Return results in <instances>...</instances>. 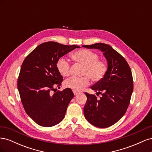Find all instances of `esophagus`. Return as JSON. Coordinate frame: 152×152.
I'll use <instances>...</instances> for the list:
<instances>
[{"label": "esophagus", "mask_w": 152, "mask_h": 152, "mask_svg": "<svg viewBox=\"0 0 152 152\" xmlns=\"http://www.w3.org/2000/svg\"><path fill=\"white\" fill-rule=\"evenodd\" d=\"M73 94H74L75 96H77L78 94H79V92H77V91H73Z\"/></svg>", "instance_id": "obj_1"}]
</instances>
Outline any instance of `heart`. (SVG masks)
<instances>
[{
    "mask_svg": "<svg viewBox=\"0 0 152 152\" xmlns=\"http://www.w3.org/2000/svg\"><path fill=\"white\" fill-rule=\"evenodd\" d=\"M72 59L77 63L84 66L82 77H72L64 82L66 88L74 91H80L84 87L89 86L90 79L93 82H99L107 73L108 66L107 63L99 59V55L87 49H81L72 54ZM58 71L63 77L70 75V65L65 58H59L56 63ZM88 77H87L86 76Z\"/></svg>",
    "mask_w": 152,
    "mask_h": 152,
    "instance_id": "obj_1",
    "label": "heart"
}]
</instances>
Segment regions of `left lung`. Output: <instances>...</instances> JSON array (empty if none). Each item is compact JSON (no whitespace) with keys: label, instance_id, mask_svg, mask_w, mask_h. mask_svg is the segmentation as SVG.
<instances>
[{"label":"left lung","instance_id":"1","mask_svg":"<svg viewBox=\"0 0 152 152\" xmlns=\"http://www.w3.org/2000/svg\"><path fill=\"white\" fill-rule=\"evenodd\" d=\"M82 47L99 49L108 63L103 79L91 87L102 96L98 99L94 94L85 93L87 102L84 108L86 120L92 125L108 127L120 120L129 104L133 91L131 68L124 58L108 44L96 43Z\"/></svg>","mask_w":152,"mask_h":152}]
</instances>
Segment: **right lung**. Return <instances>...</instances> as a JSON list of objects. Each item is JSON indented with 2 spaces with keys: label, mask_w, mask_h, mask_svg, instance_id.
<instances>
[{
  "label": "right lung",
  "mask_w": 152,
  "mask_h": 152,
  "mask_svg": "<svg viewBox=\"0 0 152 152\" xmlns=\"http://www.w3.org/2000/svg\"><path fill=\"white\" fill-rule=\"evenodd\" d=\"M75 48L56 42L40 44L26 57L18 80V89L27 115L39 126L51 127L61 122L74 96L66 88L51 94L63 79L56 68L58 59Z\"/></svg>",
  "instance_id": "add662e5"
}]
</instances>
